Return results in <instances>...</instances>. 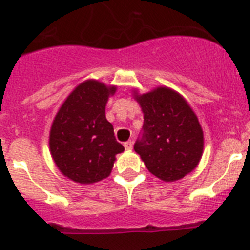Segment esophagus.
I'll use <instances>...</instances> for the list:
<instances>
[{
	"label": "esophagus",
	"mask_w": 250,
	"mask_h": 250,
	"mask_svg": "<svg viewBox=\"0 0 250 250\" xmlns=\"http://www.w3.org/2000/svg\"><path fill=\"white\" fill-rule=\"evenodd\" d=\"M124 147H125V149H131V148H133V140H127V142H125V143H124Z\"/></svg>",
	"instance_id": "esophagus-1"
}]
</instances>
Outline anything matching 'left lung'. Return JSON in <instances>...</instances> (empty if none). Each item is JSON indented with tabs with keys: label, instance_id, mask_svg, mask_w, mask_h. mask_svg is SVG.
<instances>
[{
	"label": "left lung",
	"instance_id": "left-lung-1",
	"mask_svg": "<svg viewBox=\"0 0 250 250\" xmlns=\"http://www.w3.org/2000/svg\"><path fill=\"white\" fill-rule=\"evenodd\" d=\"M144 124L134 149L150 174L164 181L183 179L197 167L203 131L187 101L168 88L137 97Z\"/></svg>",
	"mask_w": 250,
	"mask_h": 250
}]
</instances>
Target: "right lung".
<instances>
[{
	"label": "right lung",
	"mask_w": 250,
	"mask_h": 250,
	"mask_svg": "<svg viewBox=\"0 0 250 250\" xmlns=\"http://www.w3.org/2000/svg\"><path fill=\"white\" fill-rule=\"evenodd\" d=\"M116 90L96 80L76 86L56 115L49 134L53 161L65 176L93 184L111 174L117 153L124 150L106 119L108 96Z\"/></svg>",
	"instance_id": "1"
}]
</instances>
